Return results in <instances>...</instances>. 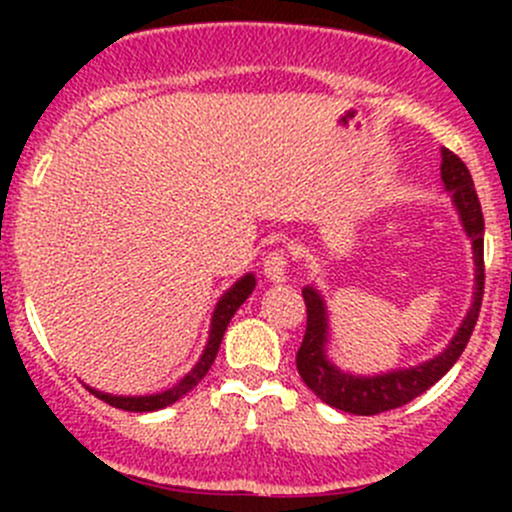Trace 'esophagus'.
<instances>
[{
  "label": "esophagus",
  "instance_id": "34e87169",
  "mask_svg": "<svg viewBox=\"0 0 512 512\" xmlns=\"http://www.w3.org/2000/svg\"><path fill=\"white\" fill-rule=\"evenodd\" d=\"M265 277L270 282H287V267H289V260L285 255V250H272L270 255L265 257Z\"/></svg>",
  "mask_w": 512,
  "mask_h": 512
}]
</instances>
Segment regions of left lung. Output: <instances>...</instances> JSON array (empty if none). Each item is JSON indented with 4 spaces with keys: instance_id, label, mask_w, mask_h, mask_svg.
<instances>
[{
    "instance_id": "left-lung-1",
    "label": "left lung",
    "mask_w": 512,
    "mask_h": 512,
    "mask_svg": "<svg viewBox=\"0 0 512 512\" xmlns=\"http://www.w3.org/2000/svg\"><path fill=\"white\" fill-rule=\"evenodd\" d=\"M441 178L446 190H451L453 205H456L458 215L466 235L471 237L473 245V262H476V292H473V304L468 309L466 319L453 334L451 344L443 349L441 354L433 359L423 361V364L411 366V369H396L386 371V374L376 376H356L349 371L337 369L332 361L327 359V307H324L322 294L314 287H304L302 297L307 304V329H304L302 347L297 352V371L302 376L304 384L324 401V404L334 406L339 411L356 416H374L384 414V411L399 409V406L409 404L423 391L431 389L448 369L458 361V356L466 349L468 339H471L473 327L478 322L480 302H483V285H485V265H483V210H480L478 193L473 188V178L468 173L466 163L451 153L448 148L441 151Z\"/></svg>"
}]
</instances>
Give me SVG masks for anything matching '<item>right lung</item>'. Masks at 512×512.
<instances>
[{"instance_id":"obj_1","label":"right lung","mask_w":512,"mask_h":512,"mask_svg":"<svg viewBox=\"0 0 512 512\" xmlns=\"http://www.w3.org/2000/svg\"><path fill=\"white\" fill-rule=\"evenodd\" d=\"M252 289H255V275H245L242 280H237L235 285L227 289L223 297H220L218 307H215L213 312V322H210V337H208V344H205L203 356H200L198 364L190 369V374H185L173 389L160 391V394H151V396H113V394H103V391L89 389V386H86V389H89L96 399L106 401L108 406H116V409H123V411H136V414H143V411H158V409H165V406L175 404V401L183 399L190 389H195V386L200 384V379L208 374L215 356H218L220 342H223V334L227 324H230L232 314H235L237 309H240V304L250 297Z\"/></svg>"}]
</instances>
